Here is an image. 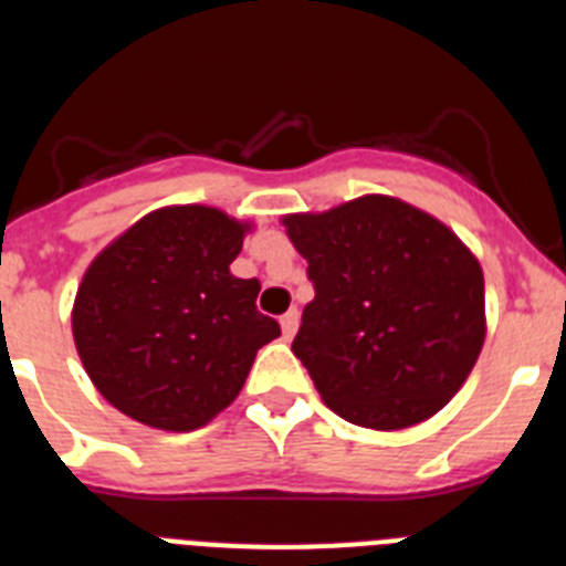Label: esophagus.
Wrapping results in <instances>:
<instances>
[{"instance_id":"34e87169","label":"esophagus","mask_w":566,"mask_h":566,"mask_svg":"<svg viewBox=\"0 0 566 566\" xmlns=\"http://www.w3.org/2000/svg\"><path fill=\"white\" fill-rule=\"evenodd\" d=\"M297 323H301V315H297V308H289L286 315L280 317V329H283V337L292 340L294 332H297Z\"/></svg>"}]
</instances>
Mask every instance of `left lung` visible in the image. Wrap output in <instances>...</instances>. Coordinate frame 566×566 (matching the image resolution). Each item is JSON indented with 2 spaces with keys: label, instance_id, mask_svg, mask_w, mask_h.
I'll use <instances>...</instances> for the list:
<instances>
[{
  "label": "left lung",
  "instance_id": "left-lung-1",
  "mask_svg": "<svg viewBox=\"0 0 566 566\" xmlns=\"http://www.w3.org/2000/svg\"><path fill=\"white\" fill-rule=\"evenodd\" d=\"M283 226L315 283L292 352L323 403L380 432L441 412L486 337L475 254L441 220L386 195L286 214Z\"/></svg>",
  "mask_w": 566,
  "mask_h": 566
}]
</instances>
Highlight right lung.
Wrapping results in <instances>:
<instances>
[{
    "mask_svg": "<svg viewBox=\"0 0 566 566\" xmlns=\"http://www.w3.org/2000/svg\"><path fill=\"white\" fill-rule=\"evenodd\" d=\"M251 223L211 206H166L111 240L85 269L71 326L111 407L163 432H191L240 395L260 346V280L229 265Z\"/></svg>",
    "mask_w": 566,
    "mask_h": 566,
    "instance_id": "add662e5",
    "label": "right lung"
}]
</instances>
